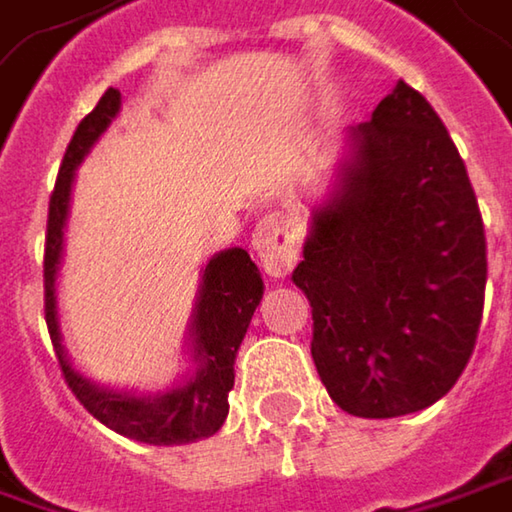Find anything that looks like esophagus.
Here are the masks:
<instances>
[{"label":"esophagus","mask_w":512,"mask_h":512,"mask_svg":"<svg viewBox=\"0 0 512 512\" xmlns=\"http://www.w3.org/2000/svg\"><path fill=\"white\" fill-rule=\"evenodd\" d=\"M302 222L293 213H269L257 222L252 249L272 278H284L302 257Z\"/></svg>","instance_id":"esophagus-1"}]
</instances>
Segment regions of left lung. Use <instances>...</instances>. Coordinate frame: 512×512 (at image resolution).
I'll list each match as a JSON object with an SVG mask.
<instances>
[{
    "instance_id": "left-lung-1",
    "label": "left lung",
    "mask_w": 512,
    "mask_h": 512,
    "mask_svg": "<svg viewBox=\"0 0 512 512\" xmlns=\"http://www.w3.org/2000/svg\"><path fill=\"white\" fill-rule=\"evenodd\" d=\"M351 163L313 213L293 281L310 354L351 416L431 407L463 375L484 316L487 237L463 158L404 81L349 131Z\"/></svg>"
}]
</instances>
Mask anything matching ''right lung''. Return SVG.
<instances>
[{
    "label": "right lung",
    "instance_id": "obj_1",
    "mask_svg": "<svg viewBox=\"0 0 512 512\" xmlns=\"http://www.w3.org/2000/svg\"><path fill=\"white\" fill-rule=\"evenodd\" d=\"M119 111V90L108 87L99 105L78 122L64 152L61 172L49 199L46 219V252H43V313L55 357L72 395L102 425L122 437L149 445H181L213 437L228 416V393L234 387V357L246 337L252 313L263 299V281L246 249H228L205 266L199 304L193 316V357L199 360L196 375L166 395H128L93 387L70 366L61 349L58 310H55V272L64 246V222L70 208V187L75 166L111 125Z\"/></svg>",
    "mask_w": 512,
    "mask_h": 512
}]
</instances>
